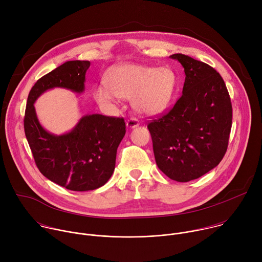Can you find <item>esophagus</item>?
Returning a JSON list of instances; mask_svg holds the SVG:
<instances>
[{"instance_id": "obj_1", "label": "esophagus", "mask_w": 262, "mask_h": 262, "mask_svg": "<svg viewBox=\"0 0 262 262\" xmlns=\"http://www.w3.org/2000/svg\"><path fill=\"white\" fill-rule=\"evenodd\" d=\"M138 125H139V120L136 119V118H129L126 121V126L128 128H134V127H137Z\"/></svg>"}]
</instances>
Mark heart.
Masks as SVG:
<instances>
[{"mask_svg": "<svg viewBox=\"0 0 262 262\" xmlns=\"http://www.w3.org/2000/svg\"><path fill=\"white\" fill-rule=\"evenodd\" d=\"M106 82L110 90L97 86L94 97L101 104L113 103L116 96L132 100L133 106L146 116L159 115L170 104L175 89L176 74L167 67L155 68L124 64L112 69Z\"/></svg>", "mask_w": 262, "mask_h": 262, "instance_id": "obj_1", "label": "heart"}]
</instances>
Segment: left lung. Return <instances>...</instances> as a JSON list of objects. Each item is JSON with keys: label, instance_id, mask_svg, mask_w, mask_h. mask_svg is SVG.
Listing matches in <instances>:
<instances>
[{"label": "left lung", "instance_id": "8db88e82", "mask_svg": "<svg viewBox=\"0 0 262 262\" xmlns=\"http://www.w3.org/2000/svg\"><path fill=\"white\" fill-rule=\"evenodd\" d=\"M170 58L184 69L182 95L167 114L147 127L159 169L173 180L188 182L209 172L225 156L232 105L215 69L182 54Z\"/></svg>", "mask_w": 262, "mask_h": 262}]
</instances>
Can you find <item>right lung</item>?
I'll list each match as a JSON object with an SVG mask.
<instances>
[{
  "instance_id": "right-lung-1",
  "label": "right lung",
  "mask_w": 262,
  "mask_h": 262,
  "mask_svg": "<svg viewBox=\"0 0 262 262\" xmlns=\"http://www.w3.org/2000/svg\"><path fill=\"white\" fill-rule=\"evenodd\" d=\"M89 67V61H68L39 79L29 93L24 119L37 168L51 181L77 192L98 189L113 174L117 148L125 135L124 119L86 115L70 132L58 136L41 126L34 103L53 88L82 93Z\"/></svg>"
}]
</instances>
